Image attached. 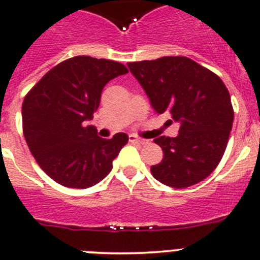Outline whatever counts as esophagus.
Wrapping results in <instances>:
<instances>
[{"label":"esophagus","instance_id":"34e87169","mask_svg":"<svg viewBox=\"0 0 260 260\" xmlns=\"http://www.w3.org/2000/svg\"><path fill=\"white\" fill-rule=\"evenodd\" d=\"M129 142L132 143H141V145H145L146 141L142 140V138L137 137L136 135H129Z\"/></svg>","mask_w":260,"mask_h":260}]
</instances>
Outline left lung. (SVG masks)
Wrapping results in <instances>:
<instances>
[{"label": "left lung", "instance_id": "obj_1", "mask_svg": "<svg viewBox=\"0 0 260 260\" xmlns=\"http://www.w3.org/2000/svg\"><path fill=\"white\" fill-rule=\"evenodd\" d=\"M158 113L180 123L176 137L153 140L164 151L151 166L156 180L188 188L207 178L220 164L233 128L234 109L222 80L181 55L127 63Z\"/></svg>", "mask_w": 260, "mask_h": 260}]
</instances>
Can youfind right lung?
Instances as JSON below:
<instances>
[{
  "label": "right lung",
  "mask_w": 260,
  "mask_h": 260,
  "mask_svg": "<svg viewBox=\"0 0 260 260\" xmlns=\"http://www.w3.org/2000/svg\"><path fill=\"white\" fill-rule=\"evenodd\" d=\"M127 72L115 60L77 55L58 63L26 94L21 109L25 141L38 165L58 184L90 188L110 173L128 136L105 140L85 120L94 117L105 85Z\"/></svg>",
  "instance_id": "add662e5"
}]
</instances>
